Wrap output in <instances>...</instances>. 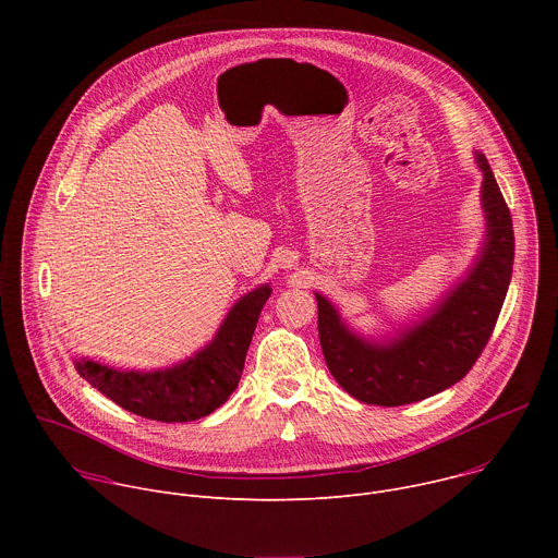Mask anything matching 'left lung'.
<instances>
[{
  "mask_svg": "<svg viewBox=\"0 0 558 558\" xmlns=\"http://www.w3.org/2000/svg\"><path fill=\"white\" fill-rule=\"evenodd\" d=\"M482 203L488 218L484 252L468 278L435 313L388 344H371L351 333L338 311L317 295V333L336 381L355 400L402 407L426 400L465 377L486 349L501 313L514 260V231L506 198L484 154Z\"/></svg>",
  "mask_w": 558,
  "mask_h": 558,
  "instance_id": "obj_1",
  "label": "left lung"
}]
</instances>
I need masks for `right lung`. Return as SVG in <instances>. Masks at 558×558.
Listing matches in <instances>:
<instances>
[{
  "label": "right lung",
  "instance_id": "obj_1",
  "mask_svg": "<svg viewBox=\"0 0 558 558\" xmlns=\"http://www.w3.org/2000/svg\"><path fill=\"white\" fill-rule=\"evenodd\" d=\"M271 289L258 287L238 300L214 342L192 360L154 373L114 371L90 360L76 373L121 409L154 422H194L214 413L241 381L258 315Z\"/></svg>",
  "mask_w": 558,
  "mask_h": 558
}]
</instances>
